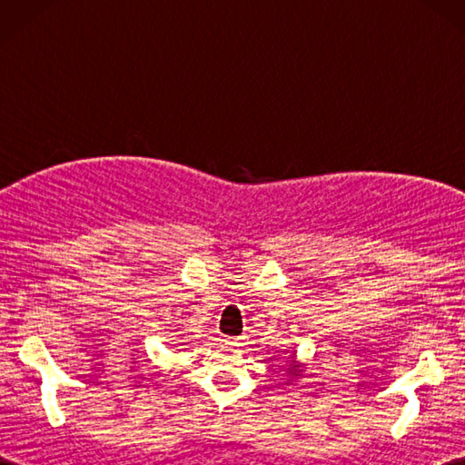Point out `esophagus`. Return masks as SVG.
Masks as SVG:
<instances>
[{
    "label": "esophagus",
    "instance_id": "esophagus-1",
    "mask_svg": "<svg viewBox=\"0 0 465 465\" xmlns=\"http://www.w3.org/2000/svg\"><path fill=\"white\" fill-rule=\"evenodd\" d=\"M242 340H243V338H227L225 343H227V345H242Z\"/></svg>",
    "mask_w": 465,
    "mask_h": 465
}]
</instances>
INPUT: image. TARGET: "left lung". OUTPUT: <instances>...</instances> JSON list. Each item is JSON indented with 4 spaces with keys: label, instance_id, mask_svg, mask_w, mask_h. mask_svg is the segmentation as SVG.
<instances>
[{
    "label": "left lung",
    "instance_id": "1",
    "mask_svg": "<svg viewBox=\"0 0 465 465\" xmlns=\"http://www.w3.org/2000/svg\"><path fill=\"white\" fill-rule=\"evenodd\" d=\"M290 371L295 375V373H298V371H295V365H293V368H290Z\"/></svg>",
    "mask_w": 465,
    "mask_h": 465
}]
</instances>
